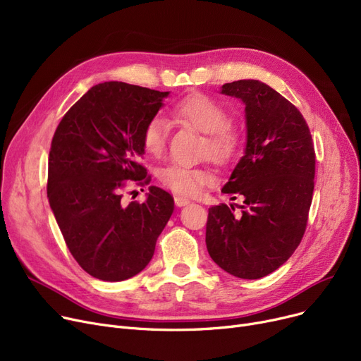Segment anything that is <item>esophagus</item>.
I'll return each instance as SVG.
<instances>
[{"label": "esophagus", "instance_id": "obj_1", "mask_svg": "<svg viewBox=\"0 0 361 361\" xmlns=\"http://www.w3.org/2000/svg\"><path fill=\"white\" fill-rule=\"evenodd\" d=\"M174 200H176V204H177L178 207H183V206H185V204L190 203V200L185 199V197H181V196H177Z\"/></svg>", "mask_w": 361, "mask_h": 361}]
</instances>
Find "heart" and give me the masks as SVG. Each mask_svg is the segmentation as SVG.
Wrapping results in <instances>:
<instances>
[{"mask_svg": "<svg viewBox=\"0 0 361 361\" xmlns=\"http://www.w3.org/2000/svg\"><path fill=\"white\" fill-rule=\"evenodd\" d=\"M173 117L184 124L206 135L203 154L209 155L216 164H230L240 149L238 130L226 123L228 112L215 99L202 93L188 94L171 109ZM168 137V124L161 117L150 118L143 127L142 143L152 157H159L165 150ZM212 176L204 168L187 165H168L161 169V183L183 196H195L202 187L211 181Z\"/></svg>", "mask_w": 361, "mask_h": 361, "instance_id": "1", "label": "heart"}]
</instances>
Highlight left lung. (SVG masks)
<instances>
[{
    "mask_svg": "<svg viewBox=\"0 0 361 361\" xmlns=\"http://www.w3.org/2000/svg\"><path fill=\"white\" fill-rule=\"evenodd\" d=\"M221 93L245 106L244 157L221 190L243 203L209 207L206 247L225 272L259 279L286 263L305 235L314 147L301 112L267 83L237 80L225 83Z\"/></svg>",
    "mask_w": 361,
    "mask_h": 361,
    "instance_id": "1",
    "label": "left lung"
}]
</instances>
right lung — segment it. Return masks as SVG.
I'll list each match as a JSON object with an SVG mask.
<instances>
[{"mask_svg": "<svg viewBox=\"0 0 361 361\" xmlns=\"http://www.w3.org/2000/svg\"><path fill=\"white\" fill-rule=\"evenodd\" d=\"M169 92L123 82L90 87L56 127L48 161L49 206L73 257L108 282L142 272L174 212V199L155 185L143 203L124 204L127 180L149 184L139 159L142 133Z\"/></svg>", "mask_w": 361, "mask_h": 361, "instance_id": "1", "label": "right lung"}]
</instances>
